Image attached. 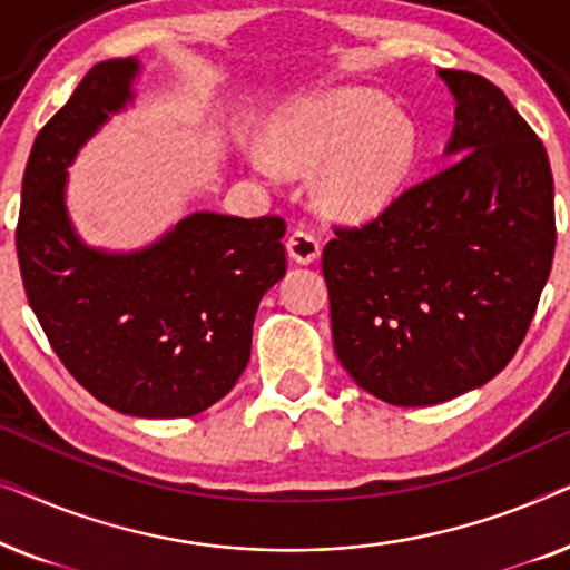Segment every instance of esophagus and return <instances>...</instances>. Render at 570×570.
I'll list each match as a JSON object with an SVG mask.
<instances>
[{
	"label": "esophagus",
	"instance_id": "obj_1",
	"mask_svg": "<svg viewBox=\"0 0 570 570\" xmlns=\"http://www.w3.org/2000/svg\"><path fill=\"white\" fill-rule=\"evenodd\" d=\"M287 254L295 264H311L318 259L322 254V244H318L316 236H311L306 230H295L291 238H287Z\"/></svg>",
	"mask_w": 570,
	"mask_h": 570
}]
</instances>
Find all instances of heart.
I'll return each instance as SVG.
<instances>
[{"instance_id":"1","label":"heart","mask_w":570,"mask_h":570,"mask_svg":"<svg viewBox=\"0 0 570 570\" xmlns=\"http://www.w3.org/2000/svg\"><path fill=\"white\" fill-rule=\"evenodd\" d=\"M269 147L248 145L246 160L275 184L285 170L308 174L326 161L316 202L332 220L361 225L400 202L417 163L407 116L365 90H332L285 106L269 124Z\"/></svg>"}]
</instances>
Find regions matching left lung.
<instances>
[{
  "mask_svg": "<svg viewBox=\"0 0 570 570\" xmlns=\"http://www.w3.org/2000/svg\"><path fill=\"white\" fill-rule=\"evenodd\" d=\"M456 100L454 158L361 228H334L322 269L342 368L396 407H425L498 376L550 277L548 153L485 77L439 69Z\"/></svg>",
  "mask_w": 570,
  "mask_h": 570,
  "instance_id": "left-lung-1",
  "label": "left lung"
}]
</instances>
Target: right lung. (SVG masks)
<instances>
[{"label":"right lung","instance_id":"add662e5","mask_svg":"<svg viewBox=\"0 0 570 570\" xmlns=\"http://www.w3.org/2000/svg\"><path fill=\"white\" fill-rule=\"evenodd\" d=\"M137 59L100 61L38 131L22 176L18 262L65 368L116 412L191 417L236 386L262 295L285 275V220L194 213L137 252L90 248L69 223L67 168L135 98Z\"/></svg>","mask_w":570,"mask_h":570}]
</instances>
